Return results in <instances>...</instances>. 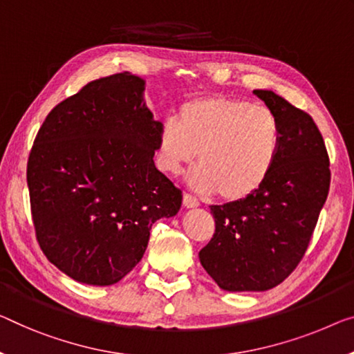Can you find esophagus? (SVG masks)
Segmentation results:
<instances>
[{
	"instance_id": "1",
	"label": "esophagus",
	"mask_w": 354,
	"mask_h": 354,
	"mask_svg": "<svg viewBox=\"0 0 354 354\" xmlns=\"http://www.w3.org/2000/svg\"><path fill=\"white\" fill-rule=\"evenodd\" d=\"M183 203H184V207L186 208H197L198 207V200L194 197V195H191V194H187V192H184V197H183Z\"/></svg>"
}]
</instances>
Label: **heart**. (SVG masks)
Listing matches in <instances>:
<instances>
[{
  "label": "heart",
  "mask_w": 354,
  "mask_h": 354,
  "mask_svg": "<svg viewBox=\"0 0 354 354\" xmlns=\"http://www.w3.org/2000/svg\"><path fill=\"white\" fill-rule=\"evenodd\" d=\"M279 146L281 127L272 109L223 95L198 97L160 124L156 163L178 175L197 157L200 165L189 175L194 191L236 202L266 183Z\"/></svg>",
  "instance_id": "b5f03b06"
}]
</instances>
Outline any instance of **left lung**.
Segmentation results:
<instances>
[{
	"label": "left lung",
	"instance_id": "obj_1",
	"mask_svg": "<svg viewBox=\"0 0 354 354\" xmlns=\"http://www.w3.org/2000/svg\"><path fill=\"white\" fill-rule=\"evenodd\" d=\"M281 127L273 170L243 200L213 205L216 230L198 252L208 275L224 291H267L299 266L330 184L329 156L305 111L272 91H254Z\"/></svg>",
	"mask_w": 354,
	"mask_h": 354
}]
</instances>
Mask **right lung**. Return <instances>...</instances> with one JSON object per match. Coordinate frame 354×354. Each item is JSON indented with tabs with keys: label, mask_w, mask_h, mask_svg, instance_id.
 <instances>
[{
	"label": "right lung",
	"mask_w": 354,
	"mask_h": 354,
	"mask_svg": "<svg viewBox=\"0 0 354 354\" xmlns=\"http://www.w3.org/2000/svg\"><path fill=\"white\" fill-rule=\"evenodd\" d=\"M143 92L127 71L88 82L47 114L31 147L36 239L79 283L120 281L143 257L152 224L181 208V191L156 168L160 122Z\"/></svg>",
	"instance_id": "obj_1"
}]
</instances>
